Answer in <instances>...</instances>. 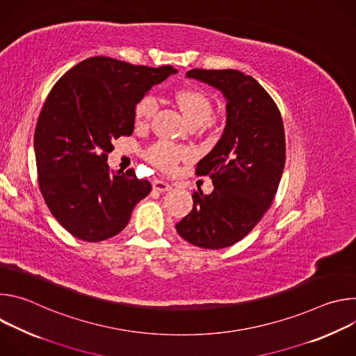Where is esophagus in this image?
Wrapping results in <instances>:
<instances>
[{
    "instance_id": "1",
    "label": "esophagus",
    "mask_w": 356,
    "mask_h": 356,
    "mask_svg": "<svg viewBox=\"0 0 356 356\" xmlns=\"http://www.w3.org/2000/svg\"><path fill=\"white\" fill-rule=\"evenodd\" d=\"M172 188V186L169 184V183H166V181H163V180H155L154 181V190H156V191H169Z\"/></svg>"
}]
</instances>
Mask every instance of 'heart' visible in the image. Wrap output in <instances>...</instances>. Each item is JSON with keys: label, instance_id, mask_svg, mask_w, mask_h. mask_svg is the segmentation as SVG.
Wrapping results in <instances>:
<instances>
[{"label": "heart", "instance_id": "obj_1", "mask_svg": "<svg viewBox=\"0 0 356 356\" xmlns=\"http://www.w3.org/2000/svg\"><path fill=\"white\" fill-rule=\"evenodd\" d=\"M175 101L190 124H204L213 115V103L209 94L195 86H186L175 92ZM156 111V101L152 95L142 97L134 110L135 122L146 125ZM191 156V150L177 146L166 140H161L150 146L146 152V159L163 172H173L181 161Z\"/></svg>", "mask_w": 356, "mask_h": 356}]
</instances>
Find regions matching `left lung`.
Here are the masks:
<instances>
[{
  "mask_svg": "<svg viewBox=\"0 0 356 356\" xmlns=\"http://www.w3.org/2000/svg\"><path fill=\"white\" fill-rule=\"evenodd\" d=\"M186 76L222 91L227 125L195 168L197 176H210L214 190L193 193V210L176 229L194 246L221 249L246 236L272 206L286 162L283 120L273 98L250 76L232 69H193Z\"/></svg>",
  "mask_w": 356,
  "mask_h": 356,
  "instance_id": "left-lung-1",
  "label": "left lung"
}]
</instances>
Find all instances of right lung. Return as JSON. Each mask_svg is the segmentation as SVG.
<instances>
[{
  "instance_id": "1",
  "label": "right lung",
  "mask_w": 356,
  "mask_h": 356,
  "mask_svg": "<svg viewBox=\"0 0 356 356\" xmlns=\"http://www.w3.org/2000/svg\"><path fill=\"white\" fill-rule=\"evenodd\" d=\"M172 66H135L88 58L66 72L47 94L33 146L38 184L46 206L73 236L98 242L120 234L152 184L134 169L107 165L113 142L134 132V110Z\"/></svg>"
}]
</instances>
